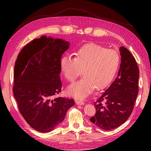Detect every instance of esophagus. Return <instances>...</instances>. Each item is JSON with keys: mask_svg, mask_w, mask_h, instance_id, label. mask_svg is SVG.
<instances>
[{"mask_svg": "<svg viewBox=\"0 0 151 151\" xmlns=\"http://www.w3.org/2000/svg\"><path fill=\"white\" fill-rule=\"evenodd\" d=\"M76 103L79 105H83L84 104V102L83 101H78V100H77V101H76Z\"/></svg>", "mask_w": 151, "mask_h": 151, "instance_id": "1", "label": "esophagus"}]
</instances>
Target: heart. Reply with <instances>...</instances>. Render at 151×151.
Wrapping results in <instances>:
<instances>
[{
    "instance_id": "heart-1",
    "label": "heart",
    "mask_w": 151,
    "mask_h": 151,
    "mask_svg": "<svg viewBox=\"0 0 151 151\" xmlns=\"http://www.w3.org/2000/svg\"><path fill=\"white\" fill-rule=\"evenodd\" d=\"M120 63V57L114 50L106 49L101 45L89 43L81 47L76 57L64 55L60 61V70L65 79L74 83L81 74L80 81L67 89L70 95L77 99H84L94 88L100 90L111 84Z\"/></svg>"
}]
</instances>
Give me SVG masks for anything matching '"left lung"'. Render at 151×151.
<instances>
[{
	"label": "left lung",
	"instance_id": "1",
	"mask_svg": "<svg viewBox=\"0 0 151 151\" xmlns=\"http://www.w3.org/2000/svg\"><path fill=\"white\" fill-rule=\"evenodd\" d=\"M121 64L118 77L94 103L96 114L91 122L110 130L125 123L133 111L139 93V69L134 57L124 47L120 48Z\"/></svg>",
	"mask_w": 151,
	"mask_h": 151
}]
</instances>
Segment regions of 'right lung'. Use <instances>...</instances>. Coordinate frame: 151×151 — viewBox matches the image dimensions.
I'll use <instances>...</instances> for the list:
<instances>
[{"label":"right lung","instance_id":"add662e5","mask_svg":"<svg viewBox=\"0 0 151 151\" xmlns=\"http://www.w3.org/2000/svg\"><path fill=\"white\" fill-rule=\"evenodd\" d=\"M69 43L42 36L23 47L15 62L13 93L26 122L48 132L64 120L74 100L56 98L61 92L60 61Z\"/></svg>","mask_w":151,"mask_h":151}]
</instances>
